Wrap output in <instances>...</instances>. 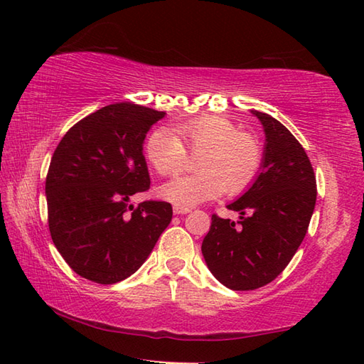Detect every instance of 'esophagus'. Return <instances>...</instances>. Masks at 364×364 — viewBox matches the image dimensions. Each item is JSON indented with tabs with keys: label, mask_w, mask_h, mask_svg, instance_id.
<instances>
[{
	"label": "esophagus",
	"mask_w": 364,
	"mask_h": 364,
	"mask_svg": "<svg viewBox=\"0 0 364 364\" xmlns=\"http://www.w3.org/2000/svg\"><path fill=\"white\" fill-rule=\"evenodd\" d=\"M173 213L175 214H188V213H191V210L189 208H184V206H173Z\"/></svg>",
	"instance_id": "obj_1"
}]
</instances>
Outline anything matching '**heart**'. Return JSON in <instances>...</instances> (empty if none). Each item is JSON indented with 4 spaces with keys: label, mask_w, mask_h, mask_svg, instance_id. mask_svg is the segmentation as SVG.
I'll return each mask as SVG.
<instances>
[{
    "label": "heart",
    "mask_w": 364,
    "mask_h": 364,
    "mask_svg": "<svg viewBox=\"0 0 364 364\" xmlns=\"http://www.w3.org/2000/svg\"><path fill=\"white\" fill-rule=\"evenodd\" d=\"M198 156V175L181 176L161 188V197L176 206L191 208L227 192L237 196L257 178L262 150L258 139L239 131L219 115L180 122L168 129H154L146 137L145 158L162 176H175L188 164V151Z\"/></svg>",
    "instance_id": "1"
}]
</instances>
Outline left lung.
I'll return each mask as SVG.
<instances>
[{"label":"left lung","mask_w":364,"mask_h":364,"mask_svg":"<svg viewBox=\"0 0 364 364\" xmlns=\"http://www.w3.org/2000/svg\"><path fill=\"white\" fill-rule=\"evenodd\" d=\"M252 114L266 134L261 172L228 205L239 213L237 223L213 214L202 244L208 269L233 291L258 289L283 272L304 241L318 196L304 146L269 114Z\"/></svg>","instance_id":"obj_1"}]
</instances>
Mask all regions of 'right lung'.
<instances>
[{
	"instance_id": "1",
	"label": "right lung",
	"mask_w": 364,
	"mask_h": 364,
	"mask_svg": "<svg viewBox=\"0 0 364 364\" xmlns=\"http://www.w3.org/2000/svg\"><path fill=\"white\" fill-rule=\"evenodd\" d=\"M166 112L115 103L67 131L45 181L54 245L73 272L100 284L125 280L144 264L172 220V205L131 196L150 188L144 139Z\"/></svg>"
}]
</instances>
